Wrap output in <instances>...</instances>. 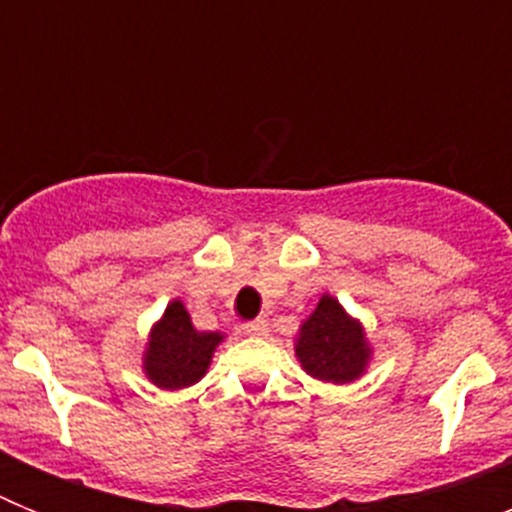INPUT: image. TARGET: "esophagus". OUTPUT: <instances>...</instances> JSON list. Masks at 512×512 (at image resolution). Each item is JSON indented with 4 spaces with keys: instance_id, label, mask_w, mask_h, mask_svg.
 <instances>
[{
    "instance_id": "34e87169",
    "label": "esophagus",
    "mask_w": 512,
    "mask_h": 512,
    "mask_svg": "<svg viewBox=\"0 0 512 512\" xmlns=\"http://www.w3.org/2000/svg\"><path fill=\"white\" fill-rule=\"evenodd\" d=\"M243 330H246L248 336H266L269 333V320L266 318H256L243 323Z\"/></svg>"
}]
</instances>
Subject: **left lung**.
Listing matches in <instances>:
<instances>
[{"label": "left lung", "mask_w": 512, "mask_h": 512, "mask_svg": "<svg viewBox=\"0 0 512 512\" xmlns=\"http://www.w3.org/2000/svg\"><path fill=\"white\" fill-rule=\"evenodd\" d=\"M297 356L305 372L323 382H354L364 372L369 348L356 320L343 312L333 297L325 295L305 320L297 338Z\"/></svg>", "instance_id": "obj_1"}]
</instances>
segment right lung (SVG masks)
Returning a JSON list of instances; mask_svg holds the SVG:
<instances>
[{
	"instance_id": "1",
	"label": "right lung",
	"mask_w": 512,
	"mask_h": 512,
	"mask_svg": "<svg viewBox=\"0 0 512 512\" xmlns=\"http://www.w3.org/2000/svg\"><path fill=\"white\" fill-rule=\"evenodd\" d=\"M220 333H200L182 302H171L164 320L153 328L146 351V374L164 390H182L202 379Z\"/></svg>"
}]
</instances>
